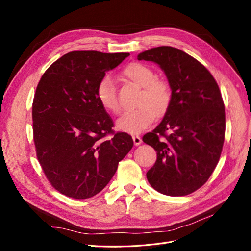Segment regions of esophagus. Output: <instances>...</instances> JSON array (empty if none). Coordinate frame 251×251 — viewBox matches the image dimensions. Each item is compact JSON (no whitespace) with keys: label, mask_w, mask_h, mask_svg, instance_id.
<instances>
[{"label":"esophagus","mask_w":251,"mask_h":251,"mask_svg":"<svg viewBox=\"0 0 251 251\" xmlns=\"http://www.w3.org/2000/svg\"><path fill=\"white\" fill-rule=\"evenodd\" d=\"M133 141H134L135 146H139V144H141V142H142L141 138L139 137V136H137V135H134L133 136Z\"/></svg>","instance_id":"34e87169"}]
</instances>
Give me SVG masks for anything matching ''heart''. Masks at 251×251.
Segmentation results:
<instances>
[{
    "instance_id": "heart-1",
    "label": "heart",
    "mask_w": 251,
    "mask_h": 251,
    "mask_svg": "<svg viewBox=\"0 0 251 251\" xmlns=\"http://www.w3.org/2000/svg\"><path fill=\"white\" fill-rule=\"evenodd\" d=\"M124 76L142 88L138 100L139 108L124 113L117 120L119 131L138 134L153 124L155 117L163 116L172 102V89L168 81L159 79L155 71L148 65L132 63L124 71ZM96 98L101 107L110 113L119 111L116 89L112 79L103 77L96 87Z\"/></svg>"
}]
</instances>
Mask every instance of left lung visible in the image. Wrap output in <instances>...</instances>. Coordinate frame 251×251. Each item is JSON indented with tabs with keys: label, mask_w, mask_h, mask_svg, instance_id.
Instances as JSON below:
<instances>
[{
	"label": "left lung",
	"mask_w": 251,
	"mask_h": 251,
	"mask_svg": "<svg viewBox=\"0 0 251 251\" xmlns=\"http://www.w3.org/2000/svg\"><path fill=\"white\" fill-rule=\"evenodd\" d=\"M137 58L158 64L173 93L161 123L142 137L157 151L148 181L166 196L192 194L205 184L221 156L225 108L218 83L201 63L177 48H151Z\"/></svg>",
	"instance_id": "8db88e82"
}]
</instances>
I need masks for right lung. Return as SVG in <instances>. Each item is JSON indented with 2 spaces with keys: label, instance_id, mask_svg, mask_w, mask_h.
<instances>
[{
  "label": "right lung",
  "instance_id": "obj_1",
  "mask_svg": "<svg viewBox=\"0 0 251 251\" xmlns=\"http://www.w3.org/2000/svg\"><path fill=\"white\" fill-rule=\"evenodd\" d=\"M128 55L69 52L48 68L36 87L32 104L36 156L60 194L73 199L97 195L133 148L130 135L114 133L112 118L96 98L105 72Z\"/></svg>",
  "mask_w": 251,
  "mask_h": 251
}]
</instances>
